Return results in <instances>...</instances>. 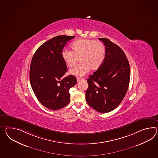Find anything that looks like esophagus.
<instances>
[{
	"mask_svg": "<svg viewBox=\"0 0 158 158\" xmlns=\"http://www.w3.org/2000/svg\"><path fill=\"white\" fill-rule=\"evenodd\" d=\"M77 82H79V81H81L83 80V79H81V78H77Z\"/></svg>",
	"mask_w": 158,
	"mask_h": 158,
	"instance_id": "1",
	"label": "esophagus"
}]
</instances>
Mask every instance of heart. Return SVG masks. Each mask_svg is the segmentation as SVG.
<instances>
[{
    "mask_svg": "<svg viewBox=\"0 0 158 158\" xmlns=\"http://www.w3.org/2000/svg\"><path fill=\"white\" fill-rule=\"evenodd\" d=\"M72 51L64 50L62 58L69 67L75 66L80 60L81 63L70 69L69 73L82 77L89 70L98 69L104 62L106 50L104 44L92 39H79L71 44Z\"/></svg>",
    "mask_w": 158,
    "mask_h": 158,
    "instance_id": "heart-1",
    "label": "heart"
}]
</instances>
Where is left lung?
<instances>
[{
    "mask_svg": "<svg viewBox=\"0 0 158 158\" xmlns=\"http://www.w3.org/2000/svg\"><path fill=\"white\" fill-rule=\"evenodd\" d=\"M104 62L87 79V103L96 111L106 113L117 107L126 95L130 80V67L122 48L107 38Z\"/></svg>",
    "mask_w": 158,
    "mask_h": 158,
    "instance_id": "8db88e82",
    "label": "left lung"
}]
</instances>
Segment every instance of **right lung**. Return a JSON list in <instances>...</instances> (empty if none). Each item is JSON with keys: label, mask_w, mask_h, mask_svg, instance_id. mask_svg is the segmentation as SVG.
Returning a JSON list of instances; mask_svg holds the SVG:
<instances>
[{"label": "right lung", "mask_w": 158, "mask_h": 158, "mask_svg": "<svg viewBox=\"0 0 158 158\" xmlns=\"http://www.w3.org/2000/svg\"><path fill=\"white\" fill-rule=\"evenodd\" d=\"M75 36L59 35L44 43L32 58L30 81L35 96L45 107L57 110L70 100L69 89L77 83L73 75L63 78L67 67L62 58L65 44Z\"/></svg>", "instance_id": "add662e5"}]
</instances>
